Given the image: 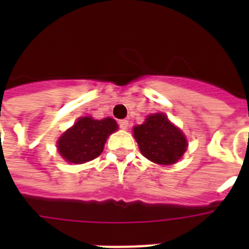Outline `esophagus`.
<instances>
[{
  "label": "esophagus",
  "mask_w": 249,
  "mask_h": 249,
  "mask_svg": "<svg viewBox=\"0 0 249 249\" xmlns=\"http://www.w3.org/2000/svg\"><path fill=\"white\" fill-rule=\"evenodd\" d=\"M119 126H120L121 129L126 130V129L129 128V121L128 120H120L119 121Z\"/></svg>",
  "instance_id": "1"
}]
</instances>
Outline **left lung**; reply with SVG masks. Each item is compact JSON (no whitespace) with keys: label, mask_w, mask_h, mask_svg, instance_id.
Listing matches in <instances>:
<instances>
[{"label":"left lung","mask_w":249,"mask_h":249,"mask_svg":"<svg viewBox=\"0 0 249 249\" xmlns=\"http://www.w3.org/2000/svg\"><path fill=\"white\" fill-rule=\"evenodd\" d=\"M133 133L142 155L152 163H177L187 148L185 134L164 113L148 115L143 124L133 128Z\"/></svg>","instance_id":"1"}]
</instances>
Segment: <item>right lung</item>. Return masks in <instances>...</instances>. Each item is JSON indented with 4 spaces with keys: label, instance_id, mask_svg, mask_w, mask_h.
Returning a JSON list of instances; mask_svg holds the SVG:
<instances>
[{
    "label": "right lung",
    "instance_id": "add662e5",
    "mask_svg": "<svg viewBox=\"0 0 249 249\" xmlns=\"http://www.w3.org/2000/svg\"><path fill=\"white\" fill-rule=\"evenodd\" d=\"M116 130V121L111 117L103 120L80 117L72 128L59 137L56 142L58 151L68 163L84 164L101 155L108 136Z\"/></svg>",
    "mask_w": 249,
    "mask_h": 249
}]
</instances>
